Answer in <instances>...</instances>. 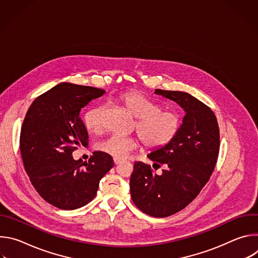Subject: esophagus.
I'll return each mask as SVG.
<instances>
[{"instance_id": "1", "label": "esophagus", "mask_w": 258, "mask_h": 258, "mask_svg": "<svg viewBox=\"0 0 258 258\" xmlns=\"http://www.w3.org/2000/svg\"><path fill=\"white\" fill-rule=\"evenodd\" d=\"M123 160L122 159H117V158H114V163L115 164H119V163H121Z\"/></svg>"}]
</instances>
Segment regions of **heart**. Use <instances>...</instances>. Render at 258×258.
Wrapping results in <instances>:
<instances>
[{
  "mask_svg": "<svg viewBox=\"0 0 258 258\" xmlns=\"http://www.w3.org/2000/svg\"><path fill=\"white\" fill-rule=\"evenodd\" d=\"M119 101L137 119V132L145 147L151 150L162 148L177 134L180 116L173 110H162L161 106L138 92H126L119 96ZM105 107L97 105L85 114V125L92 133H98L103 126ZM139 145L138 139L110 135L99 141L95 148L113 158L123 159Z\"/></svg>",
  "mask_w": 258,
  "mask_h": 258,
  "instance_id": "heart-1",
  "label": "heart"
}]
</instances>
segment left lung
Returning <instances> with one entry per match:
<instances>
[{
	"mask_svg": "<svg viewBox=\"0 0 258 258\" xmlns=\"http://www.w3.org/2000/svg\"><path fill=\"white\" fill-rule=\"evenodd\" d=\"M185 111L176 136L162 148L147 155L153 167L164 166L160 175L137 161L131 175L135 205L154 217H166L188 206L212 174L219 152V128L212 110L185 92L155 90Z\"/></svg>",
	"mask_w": 258,
	"mask_h": 258,
	"instance_id": "obj_1",
	"label": "left lung"
}]
</instances>
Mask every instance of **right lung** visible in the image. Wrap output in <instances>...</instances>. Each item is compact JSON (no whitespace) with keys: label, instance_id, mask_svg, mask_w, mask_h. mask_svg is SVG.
Wrapping results in <instances>:
<instances>
[{"label":"right lung","instance_id":"1","mask_svg":"<svg viewBox=\"0 0 258 258\" xmlns=\"http://www.w3.org/2000/svg\"><path fill=\"white\" fill-rule=\"evenodd\" d=\"M104 94L101 89L61 83L36 98L25 115L20 133L25 171L36 192L57 208L87 205L114 165L111 156L100 151L89 162L72 157L73 151L89 142L81 110Z\"/></svg>","mask_w":258,"mask_h":258}]
</instances>
